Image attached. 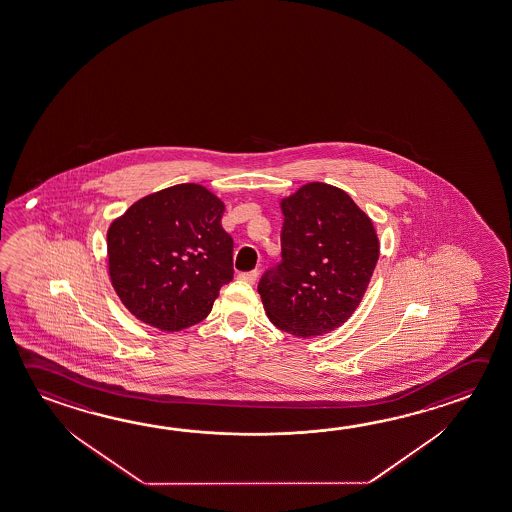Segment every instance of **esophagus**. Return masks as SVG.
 Returning a JSON list of instances; mask_svg holds the SVG:
<instances>
[{
  "instance_id": "34e87169",
  "label": "esophagus",
  "mask_w": 512,
  "mask_h": 512,
  "mask_svg": "<svg viewBox=\"0 0 512 512\" xmlns=\"http://www.w3.org/2000/svg\"><path fill=\"white\" fill-rule=\"evenodd\" d=\"M257 277H259V271H257V269H253V271H244V273H239V275H237L239 280L248 282V284H255Z\"/></svg>"
}]
</instances>
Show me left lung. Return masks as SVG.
I'll use <instances>...</instances> for the list:
<instances>
[{
	"label": "left lung",
	"mask_w": 512,
	"mask_h": 512,
	"mask_svg": "<svg viewBox=\"0 0 512 512\" xmlns=\"http://www.w3.org/2000/svg\"><path fill=\"white\" fill-rule=\"evenodd\" d=\"M282 260L259 282L271 323L298 338L338 329L356 311L379 259L370 217L347 192L307 183L280 201Z\"/></svg>",
	"instance_id": "left-lung-1"
}]
</instances>
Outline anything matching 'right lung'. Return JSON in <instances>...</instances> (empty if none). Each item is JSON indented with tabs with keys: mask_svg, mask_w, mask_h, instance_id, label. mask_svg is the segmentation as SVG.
<instances>
[{
	"mask_svg": "<svg viewBox=\"0 0 512 512\" xmlns=\"http://www.w3.org/2000/svg\"><path fill=\"white\" fill-rule=\"evenodd\" d=\"M223 201L196 183L138 199L108 230L111 284L138 320L174 332L207 318L234 278Z\"/></svg>",
	"mask_w": 512,
	"mask_h": 512,
	"instance_id": "obj_1",
	"label": "right lung"
}]
</instances>
